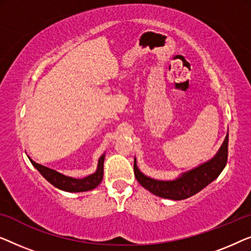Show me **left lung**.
Here are the masks:
<instances>
[{"label":"left lung","instance_id":"1","mask_svg":"<svg viewBox=\"0 0 251 251\" xmlns=\"http://www.w3.org/2000/svg\"><path fill=\"white\" fill-rule=\"evenodd\" d=\"M227 154L228 134L225 137L220 151L213 159L204 162L192 171L184 173L181 177L174 181H158V179L148 177L139 171L136 160H134V174L137 182L154 196L171 200H183L201 191L204 186L218 177L226 165Z\"/></svg>","mask_w":251,"mask_h":251}]
</instances>
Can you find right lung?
<instances>
[{
    "instance_id": "1",
    "label": "right lung",
    "mask_w": 251,
    "mask_h": 251,
    "mask_svg": "<svg viewBox=\"0 0 251 251\" xmlns=\"http://www.w3.org/2000/svg\"><path fill=\"white\" fill-rule=\"evenodd\" d=\"M31 164L38 172L43 175V177L51 183L52 185H54L55 188L67 192H83V191H90L100 184L103 178V160L104 156L102 154L99 159L98 169L94 174H92L87 177L84 178H73L69 176L62 175L58 173L54 169L48 168L43 165L37 164V162L29 159Z\"/></svg>"
}]
</instances>
